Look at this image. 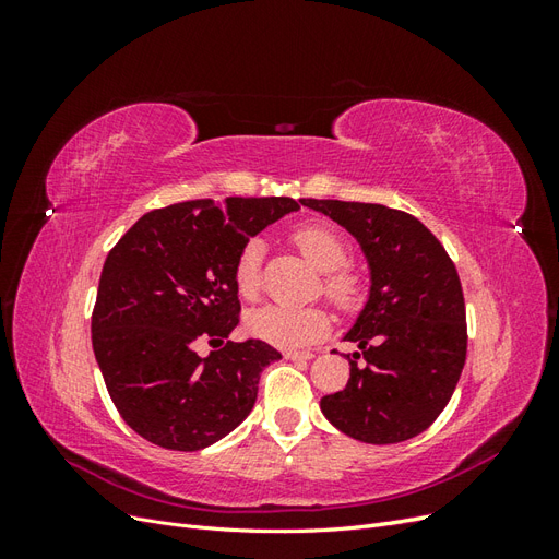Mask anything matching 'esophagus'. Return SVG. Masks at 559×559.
<instances>
[{
	"instance_id": "1",
	"label": "esophagus",
	"mask_w": 559,
	"mask_h": 559,
	"mask_svg": "<svg viewBox=\"0 0 559 559\" xmlns=\"http://www.w3.org/2000/svg\"><path fill=\"white\" fill-rule=\"evenodd\" d=\"M284 357L292 359V361H310L314 357V352H310V349H286Z\"/></svg>"
}]
</instances>
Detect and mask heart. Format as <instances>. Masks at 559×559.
I'll return each mask as SVG.
<instances>
[{
	"instance_id": "heart-1",
	"label": "heart",
	"mask_w": 559,
	"mask_h": 559,
	"mask_svg": "<svg viewBox=\"0 0 559 559\" xmlns=\"http://www.w3.org/2000/svg\"><path fill=\"white\" fill-rule=\"evenodd\" d=\"M294 242L312 265L324 270V294L337 308L357 306L361 298V280L347 267L349 245L341 233L324 224H308L294 230ZM263 242L251 240L235 261V286L238 294L253 300L261 292ZM329 312L324 308H292L280 302L253 308L247 312L245 326L251 335L277 347H300L314 343L329 331Z\"/></svg>"
}]
</instances>
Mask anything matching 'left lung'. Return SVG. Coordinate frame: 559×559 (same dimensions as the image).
<instances>
[{
	"instance_id": "left-lung-1",
	"label": "left lung",
	"mask_w": 559,
	"mask_h": 559,
	"mask_svg": "<svg viewBox=\"0 0 559 559\" xmlns=\"http://www.w3.org/2000/svg\"><path fill=\"white\" fill-rule=\"evenodd\" d=\"M361 245L370 294L345 341V389L321 399L335 429L389 445L421 433L443 413L466 361V308L456 267L436 235L408 212L373 202L314 200ZM359 358L364 365H357Z\"/></svg>"
}]
</instances>
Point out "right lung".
I'll list each match as a JSON object with an SVG mask.
<instances>
[{"label":"right lung","instance_id":"1","mask_svg":"<svg viewBox=\"0 0 559 559\" xmlns=\"http://www.w3.org/2000/svg\"><path fill=\"white\" fill-rule=\"evenodd\" d=\"M292 198L189 200L144 214L109 251L93 308V352L126 425L148 443L195 452L251 413L263 341H223L240 321L235 261ZM198 340L223 342L200 358Z\"/></svg>","mask_w":559,"mask_h":559}]
</instances>
